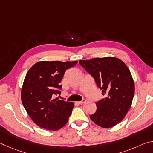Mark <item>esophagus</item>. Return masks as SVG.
<instances>
[{"label":"esophagus","instance_id":"esophagus-1","mask_svg":"<svg viewBox=\"0 0 153 153\" xmlns=\"http://www.w3.org/2000/svg\"><path fill=\"white\" fill-rule=\"evenodd\" d=\"M84 102H86V100H82V101L76 102V103H77V104H79V105H82V104H84Z\"/></svg>","mask_w":153,"mask_h":153}]
</instances>
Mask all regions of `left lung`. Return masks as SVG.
I'll return each mask as SVG.
<instances>
[{
	"mask_svg": "<svg viewBox=\"0 0 153 153\" xmlns=\"http://www.w3.org/2000/svg\"><path fill=\"white\" fill-rule=\"evenodd\" d=\"M81 65L94 77L105 98L96 103L97 111L90 120L103 128L121 122L130 108L135 86L128 66L121 59L107 56L79 60Z\"/></svg>",
	"mask_w": 153,
	"mask_h": 153,
	"instance_id": "obj_1",
	"label": "left lung"
}]
</instances>
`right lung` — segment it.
Listing matches in <instances>:
<instances>
[{
  "mask_svg": "<svg viewBox=\"0 0 153 153\" xmlns=\"http://www.w3.org/2000/svg\"><path fill=\"white\" fill-rule=\"evenodd\" d=\"M77 61H42L27 71L21 92L23 105L36 125L48 130L56 131L65 125L74 104L53 98L61 94L58 89L65 72Z\"/></svg>",
  "mask_w": 153,
  "mask_h": 153,
  "instance_id": "right-lung-1",
  "label": "right lung"
}]
</instances>
